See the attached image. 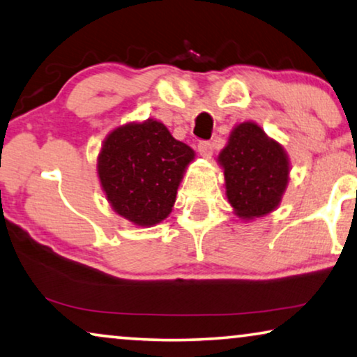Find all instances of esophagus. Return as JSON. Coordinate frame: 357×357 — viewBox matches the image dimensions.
<instances>
[{"mask_svg":"<svg viewBox=\"0 0 357 357\" xmlns=\"http://www.w3.org/2000/svg\"><path fill=\"white\" fill-rule=\"evenodd\" d=\"M197 150H199L200 157H202V158H207V160L212 158L213 149H212V144L207 142V140H204V142H199Z\"/></svg>","mask_w":357,"mask_h":357,"instance_id":"34e87169","label":"esophagus"}]
</instances>
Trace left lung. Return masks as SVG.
<instances>
[{
	"mask_svg": "<svg viewBox=\"0 0 357 357\" xmlns=\"http://www.w3.org/2000/svg\"><path fill=\"white\" fill-rule=\"evenodd\" d=\"M217 162L225 174L227 199L239 220L252 222L278 208L289 183L283 145L254 121L236 124Z\"/></svg>",
	"mask_w": 357,
	"mask_h": 357,
	"instance_id": "left-lung-1",
	"label": "left lung"
}]
</instances>
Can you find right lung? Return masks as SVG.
<instances>
[{"mask_svg":"<svg viewBox=\"0 0 357 357\" xmlns=\"http://www.w3.org/2000/svg\"><path fill=\"white\" fill-rule=\"evenodd\" d=\"M195 158L157 119L114 128L97 158V176L108 204L135 227L150 228L172 213L185 168Z\"/></svg>","mask_w":357,"mask_h":357,"instance_id":"1","label":"right lung"}]
</instances>
